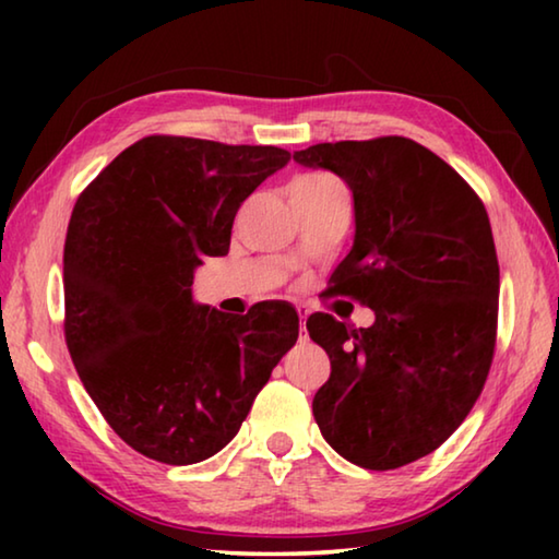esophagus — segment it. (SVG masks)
I'll return each instance as SVG.
<instances>
[{
    "mask_svg": "<svg viewBox=\"0 0 559 559\" xmlns=\"http://www.w3.org/2000/svg\"><path fill=\"white\" fill-rule=\"evenodd\" d=\"M298 318H300V337L306 340V320H308V308L298 306Z\"/></svg>",
    "mask_w": 559,
    "mask_h": 559,
    "instance_id": "obj_1",
    "label": "esophagus"
}]
</instances>
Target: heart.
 Masks as SVG:
<instances>
[{
	"instance_id": "heart-1",
	"label": "heart",
	"mask_w": 559,
	"mask_h": 559,
	"mask_svg": "<svg viewBox=\"0 0 559 559\" xmlns=\"http://www.w3.org/2000/svg\"><path fill=\"white\" fill-rule=\"evenodd\" d=\"M323 182H333V177H328V175H302V177H298L296 182L290 185V189L293 187H310V185H323Z\"/></svg>"
}]
</instances>
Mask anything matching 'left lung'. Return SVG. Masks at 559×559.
Masks as SVG:
<instances>
[{
  "label": "left lung",
  "instance_id": "left-lung-1",
  "mask_svg": "<svg viewBox=\"0 0 559 559\" xmlns=\"http://www.w3.org/2000/svg\"><path fill=\"white\" fill-rule=\"evenodd\" d=\"M293 159L353 192L355 241L330 293L374 310L359 330L308 318L330 357L313 400L320 433L355 466H406L461 427L493 362L500 273L486 206L409 138L320 143Z\"/></svg>",
  "mask_w": 559,
  "mask_h": 559
}]
</instances>
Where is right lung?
<instances>
[{"label":"right lung","mask_w":559,"mask_h":559,"mask_svg":"<svg viewBox=\"0 0 559 559\" xmlns=\"http://www.w3.org/2000/svg\"><path fill=\"white\" fill-rule=\"evenodd\" d=\"M290 153L150 135L73 206L63 249L66 345L128 447L189 466L229 443L298 340V313L266 300L241 318L192 300L194 271L229 253L234 216Z\"/></svg>","instance_id":"right-lung-1"}]
</instances>
